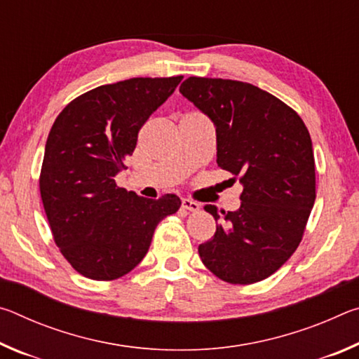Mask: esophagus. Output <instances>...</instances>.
Wrapping results in <instances>:
<instances>
[{"label": "esophagus", "instance_id": "34e87169", "mask_svg": "<svg viewBox=\"0 0 359 359\" xmlns=\"http://www.w3.org/2000/svg\"><path fill=\"white\" fill-rule=\"evenodd\" d=\"M182 208L190 210V212H198L201 205H199V203H196V201H191V199L185 198V199H182Z\"/></svg>", "mask_w": 359, "mask_h": 359}]
</instances>
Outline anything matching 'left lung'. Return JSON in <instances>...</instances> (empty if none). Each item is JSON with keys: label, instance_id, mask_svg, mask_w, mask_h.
I'll return each mask as SVG.
<instances>
[{"label": "left lung", "instance_id": "8db88e82", "mask_svg": "<svg viewBox=\"0 0 359 359\" xmlns=\"http://www.w3.org/2000/svg\"><path fill=\"white\" fill-rule=\"evenodd\" d=\"M179 90L214 121L218 166L244 185L239 210L204 205L220 224L199 257L228 283L264 280L301 244L317 196L307 126L294 109L247 82L193 76Z\"/></svg>", "mask_w": 359, "mask_h": 359}]
</instances>
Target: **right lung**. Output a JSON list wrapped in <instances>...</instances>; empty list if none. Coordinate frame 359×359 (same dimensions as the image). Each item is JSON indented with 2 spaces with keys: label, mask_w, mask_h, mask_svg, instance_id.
Listing matches in <instances>:
<instances>
[{
  "label": "right lung",
  "mask_w": 359,
  "mask_h": 359,
  "mask_svg": "<svg viewBox=\"0 0 359 359\" xmlns=\"http://www.w3.org/2000/svg\"><path fill=\"white\" fill-rule=\"evenodd\" d=\"M182 76L135 77L77 96L48 133L39 191L53 241L92 280H115L141 263L155 228L180 208L175 194L145 199L115 184L145 121Z\"/></svg>",
  "instance_id": "right-lung-1"
}]
</instances>
